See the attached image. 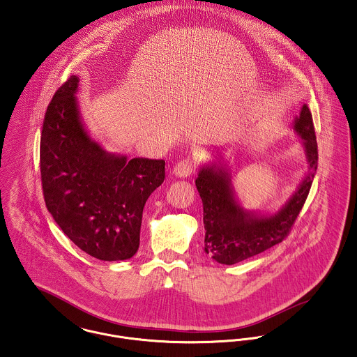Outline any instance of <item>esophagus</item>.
Instances as JSON below:
<instances>
[{
  "instance_id": "obj_1",
  "label": "esophagus",
  "mask_w": 357,
  "mask_h": 357,
  "mask_svg": "<svg viewBox=\"0 0 357 357\" xmlns=\"http://www.w3.org/2000/svg\"><path fill=\"white\" fill-rule=\"evenodd\" d=\"M194 167H195V165H194L192 160L183 159V160H181L179 163H176V166L174 167L172 172H174V175L178 176V178H188V176H190V175L192 174Z\"/></svg>"
}]
</instances>
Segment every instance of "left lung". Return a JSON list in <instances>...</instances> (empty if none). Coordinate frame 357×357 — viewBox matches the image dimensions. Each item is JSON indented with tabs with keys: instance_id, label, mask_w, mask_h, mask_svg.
I'll list each match as a JSON object with an SVG mask.
<instances>
[{
	"instance_id": "obj_1",
	"label": "left lung",
	"mask_w": 357,
	"mask_h": 357,
	"mask_svg": "<svg viewBox=\"0 0 357 357\" xmlns=\"http://www.w3.org/2000/svg\"><path fill=\"white\" fill-rule=\"evenodd\" d=\"M291 130L301 137L307 169L280 209L268 213L245 209L233 188V174L222 159L202 165L195 186L204 205V252L221 264H236L283 241L302 209L314 179L318 151L310 109L306 104Z\"/></svg>"
}]
</instances>
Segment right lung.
Listing matches in <instances>:
<instances>
[{
    "label": "right lung",
    "mask_w": 357,
    "mask_h": 357,
    "mask_svg": "<svg viewBox=\"0 0 357 357\" xmlns=\"http://www.w3.org/2000/svg\"><path fill=\"white\" fill-rule=\"evenodd\" d=\"M71 75L47 107L40 139V171L47 209L64 234L87 255L117 261L140 244L143 209L165 181V160L107 152L93 139Z\"/></svg>",
    "instance_id": "add662e5"
}]
</instances>
